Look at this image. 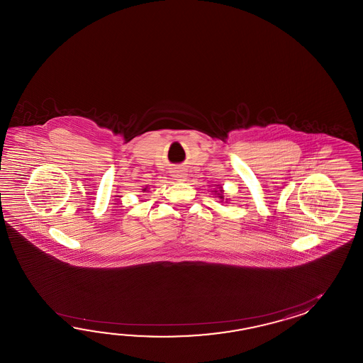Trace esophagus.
Wrapping results in <instances>:
<instances>
[{"label": "esophagus", "instance_id": "34e87169", "mask_svg": "<svg viewBox=\"0 0 363 363\" xmlns=\"http://www.w3.org/2000/svg\"><path fill=\"white\" fill-rule=\"evenodd\" d=\"M172 178H174V180H178V182H183V180H184L185 179L184 171L179 170V169H177V170H174V172H172Z\"/></svg>", "mask_w": 363, "mask_h": 363}]
</instances>
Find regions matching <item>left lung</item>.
Instances as JSON below:
<instances>
[{
	"label": "left lung",
	"mask_w": 363,
	"mask_h": 363,
	"mask_svg": "<svg viewBox=\"0 0 363 363\" xmlns=\"http://www.w3.org/2000/svg\"><path fill=\"white\" fill-rule=\"evenodd\" d=\"M224 191L222 189V186H219V191H216V194L220 199V200H224ZM225 202H227V199H225Z\"/></svg>",
	"instance_id": "1"
}]
</instances>
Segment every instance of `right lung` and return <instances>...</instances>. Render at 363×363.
<instances>
[{
  "instance_id": "obj_1",
  "label": "right lung",
  "mask_w": 363,
  "mask_h": 363,
  "mask_svg": "<svg viewBox=\"0 0 363 363\" xmlns=\"http://www.w3.org/2000/svg\"><path fill=\"white\" fill-rule=\"evenodd\" d=\"M145 191H147V188H144V189H143V192H145Z\"/></svg>"
}]
</instances>
